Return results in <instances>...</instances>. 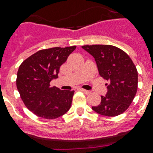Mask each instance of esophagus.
Segmentation results:
<instances>
[{"label":"esophagus","mask_w":153,"mask_h":153,"mask_svg":"<svg viewBox=\"0 0 153 153\" xmlns=\"http://www.w3.org/2000/svg\"><path fill=\"white\" fill-rule=\"evenodd\" d=\"M79 91H82V92H83V93L86 94H89L91 93V91H86V90H84V89H79Z\"/></svg>","instance_id":"34e87169"}]
</instances>
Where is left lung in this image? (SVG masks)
Instances as JSON below:
<instances>
[{
    "instance_id": "left-lung-1",
    "label": "left lung",
    "mask_w": 153,
    "mask_h": 153,
    "mask_svg": "<svg viewBox=\"0 0 153 153\" xmlns=\"http://www.w3.org/2000/svg\"><path fill=\"white\" fill-rule=\"evenodd\" d=\"M82 48L94 58L99 74L109 81L107 94L101 96L100 104L92 106V109L105 117L123 114L137 91V70L130 57L121 49L112 45L94 44Z\"/></svg>"
}]
</instances>
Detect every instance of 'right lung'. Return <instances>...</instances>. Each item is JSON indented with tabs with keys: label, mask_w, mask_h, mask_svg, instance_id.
<instances>
[{
	"label": "right lung",
	"mask_w": 153,
	"mask_h": 153,
	"mask_svg": "<svg viewBox=\"0 0 153 153\" xmlns=\"http://www.w3.org/2000/svg\"><path fill=\"white\" fill-rule=\"evenodd\" d=\"M76 46L52 48L37 51L20 64L16 87L25 106L34 114L45 119H55L71 108L74 91H61L51 87L57 79L61 65Z\"/></svg>",
	"instance_id": "obj_1"
}]
</instances>
